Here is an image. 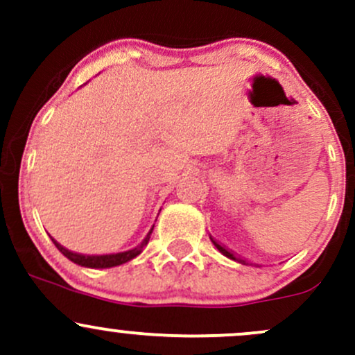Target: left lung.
Instances as JSON below:
<instances>
[{"mask_svg": "<svg viewBox=\"0 0 355 355\" xmlns=\"http://www.w3.org/2000/svg\"><path fill=\"white\" fill-rule=\"evenodd\" d=\"M211 242H213V244H214V247H216V249H218V250H220V252H221V254H223V256H227V257H228V259H234V261H237V263H241V264H245V261H244V259H239V257H235V256H234V254H232V252H230V250H227V249H225V247H223V245H220V244H218V242H216V241H213V239H211Z\"/></svg>", "mask_w": 355, "mask_h": 355, "instance_id": "obj_1", "label": "left lung"}]
</instances>
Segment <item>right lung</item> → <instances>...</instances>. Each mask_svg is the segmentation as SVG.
Returning <instances> with one entry per match:
<instances>
[{"instance_id": "add662e5", "label": "right lung", "mask_w": 355, "mask_h": 355, "mask_svg": "<svg viewBox=\"0 0 355 355\" xmlns=\"http://www.w3.org/2000/svg\"><path fill=\"white\" fill-rule=\"evenodd\" d=\"M153 228H155V225H153ZM153 228L149 230V234L146 235L144 241H142L137 247H134V249H128V250H123V252H116V254H101V256H85V254L71 252V250H68L67 247L58 244L55 239H51V241H53V244L58 247L60 252H62L65 257H68L71 263L78 264V266H84V268H96V270H103V268L120 266V264L128 263L130 259L137 257L139 254L142 252V249L148 245L149 237H151V234H153Z\"/></svg>"}]
</instances>
